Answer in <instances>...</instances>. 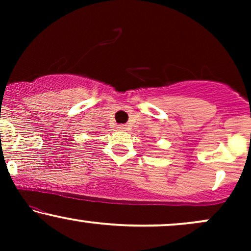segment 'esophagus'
Returning <instances> with one entry per match:
<instances>
[{
    "label": "esophagus",
    "mask_w": 251,
    "mask_h": 251,
    "mask_svg": "<svg viewBox=\"0 0 251 251\" xmlns=\"http://www.w3.org/2000/svg\"><path fill=\"white\" fill-rule=\"evenodd\" d=\"M118 129H120V131H126V129H127V125H118Z\"/></svg>",
    "instance_id": "obj_1"
}]
</instances>
